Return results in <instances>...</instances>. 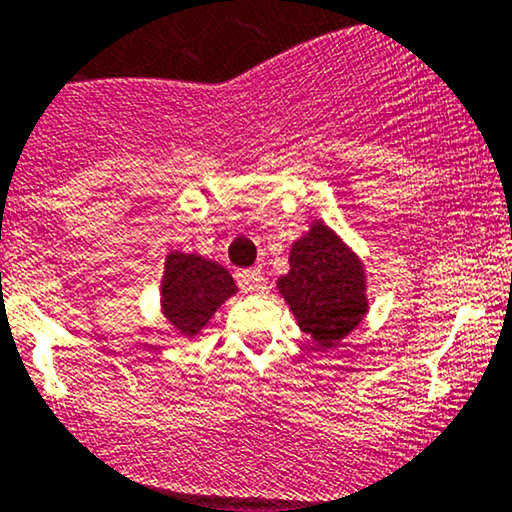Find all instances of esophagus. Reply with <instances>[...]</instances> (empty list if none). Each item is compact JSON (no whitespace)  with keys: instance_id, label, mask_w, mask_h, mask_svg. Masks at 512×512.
<instances>
[{"instance_id":"34e87169","label":"esophagus","mask_w":512,"mask_h":512,"mask_svg":"<svg viewBox=\"0 0 512 512\" xmlns=\"http://www.w3.org/2000/svg\"><path fill=\"white\" fill-rule=\"evenodd\" d=\"M239 285L244 287L246 292H263L266 290V278H263L261 271H244L239 273Z\"/></svg>"}]
</instances>
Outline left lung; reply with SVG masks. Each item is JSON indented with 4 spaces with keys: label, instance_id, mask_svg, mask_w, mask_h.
I'll return each instance as SVG.
<instances>
[{
    "label": "left lung",
    "instance_id": "8db88e82",
    "mask_svg": "<svg viewBox=\"0 0 512 512\" xmlns=\"http://www.w3.org/2000/svg\"><path fill=\"white\" fill-rule=\"evenodd\" d=\"M278 290L300 329L324 348L348 336L367 312L363 263L321 222L292 244L290 273Z\"/></svg>",
    "mask_w": 512,
    "mask_h": 512
}]
</instances>
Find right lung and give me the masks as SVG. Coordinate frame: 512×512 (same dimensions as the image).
Instances as JSON below:
<instances>
[{"label": "right lung", "mask_w": 512, "mask_h": 512, "mask_svg": "<svg viewBox=\"0 0 512 512\" xmlns=\"http://www.w3.org/2000/svg\"><path fill=\"white\" fill-rule=\"evenodd\" d=\"M237 292L227 268L195 254H169L162 280V309L169 324L195 336L222 302Z\"/></svg>", "instance_id": "1"}]
</instances>
